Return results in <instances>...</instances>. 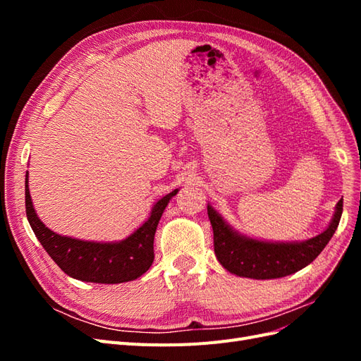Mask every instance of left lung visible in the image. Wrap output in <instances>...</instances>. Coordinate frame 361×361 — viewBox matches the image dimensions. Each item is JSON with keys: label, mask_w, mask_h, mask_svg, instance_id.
I'll list each match as a JSON object with an SVG mask.
<instances>
[{"label": "left lung", "mask_w": 361, "mask_h": 361, "mask_svg": "<svg viewBox=\"0 0 361 361\" xmlns=\"http://www.w3.org/2000/svg\"><path fill=\"white\" fill-rule=\"evenodd\" d=\"M343 200L336 204L331 223L318 236L302 243H271L248 238L228 226L211 204L207 215L214 231V250L218 262L232 274L256 280L280 279L293 274L319 256L341 221Z\"/></svg>", "instance_id": "left-lung-1"}]
</instances>
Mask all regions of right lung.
<instances>
[{"label": "right lung", "mask_w": 361, "mask_h": 361, "mask_svg": "<svg viewBox=\"0 0 361 361\" xmlns=\"http://www.w3.org/2000/svg\"><path fill=\"white\" fill-rule=\"evenodd\" d=\"M174 190L159 199L152 207L150 216L134 233L118 243L82 241L52 232L40 221L28 190V171L25 174V209L28 223L47 250L51 259L72 279L90 283H125L135 280L150 268L154 262V238L164 209L176 195Z\"/></svg>", "instance_id": "right-lung-1"}]
</instances>
